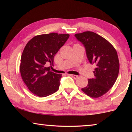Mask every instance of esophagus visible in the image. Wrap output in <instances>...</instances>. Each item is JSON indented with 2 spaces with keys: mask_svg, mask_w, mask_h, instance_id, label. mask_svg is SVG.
<instances>
[{
  "mask_svg": "<svg viewBox=\"0 0 132 132\" xmlns=\"http://www.w3.org/2000/svg\"><path fill=\"white\" fill-rule=\"evenodd\" d=\"M69 76H70L71 77H72L73 78H74L75 79H77V78H79V76L77 75H69Z\"/></svg>",
  "mask_w": 132,
  "mask_h": 132,
  "instance_id": "obj_1",
  "label": "esophagus"
}]
</instances>
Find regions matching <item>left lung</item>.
I'll return each instance as SVG.
<instances>
[{
    "instance_id": "obj_1",
    "label": "left lung",
    "mask_w": 132,
    "mask_h": 132,
    "mask_svg": "<svg viewBox=\"0 0 132 132\" xmlns=\"http://www.w3.org/2000/svg\"><path fill=\"white\" fill-rule=\"evenodd\" d=\"M76 38L84 45L91 64L95 65L94 78L88 79L82 91L92 98H99L112 87L119 71L117 52L110 42L92 31L76 34Z\"/></svg>"
}]
</instances>
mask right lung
Masks as SVG:
<instances>
[{
	"mask_svg": "<svg viewBox=\"0 0 132 132\" xmlns=\"http://www.w3.org/2000/svg\"><path fill=\"white\" fill-rule=\"evenodd\" d=\"M69 34L52 32L36 35L26 44L21 57V76L31 93L40 97L58 90L62 74L51 71L53 58L69 38Z\"/></svg>",
	"mask_w": 132,
	"mask_h": 132,
	"instance_id": "1",
	"label": "right lung"
}]
</instances>
